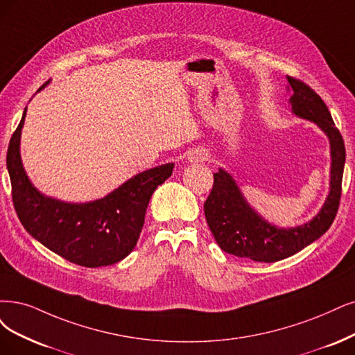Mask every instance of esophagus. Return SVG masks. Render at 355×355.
<instances>
[{"label":"esophagus","instance_id":"esophagus-1","mask_svg":"<svg viewBox=\"0 0 355 355\" xmlns=\"http://www.w3.org/2000/svg\"><path fill=\"white\" fill-rule=\"evenodd\" d=\"M189 159L193 162V161H205L207 159V153L205 150H196L190 155Z\"/></svg>","mask_w":355,"mask_h":355}]
</instances>
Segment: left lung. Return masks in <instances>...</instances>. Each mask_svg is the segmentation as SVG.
<instances>
[{
  "instance_id": "left-lung-1",
  "label": "left lung",
  "mask_w": 355,
  "mask_h": 355,
  "mask_svg": "<svg viewBox=\"0 0 355 355\" xmlns=\"http://www.w3.org/2000/svg\"><path fill=\"white\" fill-rule=\"evenodd\" d=\"M288 83L293 90L290 98L293 112L300 118L316 123L329 137L332 157L331 191L320 212L307 224L295 228L275 227L253 211L234 178L224 169L214 174V187L205 202L207 225L222 250L265 263L290 257L322 237L336 216L343 191L345 144L329 110L316 92L304 82L288 76Z\"/></svg>"
}]
</instances>
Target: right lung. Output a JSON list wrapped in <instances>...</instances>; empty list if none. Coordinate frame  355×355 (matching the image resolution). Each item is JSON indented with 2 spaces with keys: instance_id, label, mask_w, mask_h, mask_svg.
<instances>
[{
  "instance_id": "add662e5",
  "label": "right lung",
  "mask_w": 355,
  "mask_h": 355,
  "mask_svg": "<svg viewBox=\"0 0 355 355\" xmlns=\"http://www.w3.org/2000/svg\"><path fill=\"white\" fill-rule=\"evenodd\" d=\"M24 116L26 108L7 150L12 203L24 230L51 252L85 268L108 266L127 257L137 244L153 191L173 174L174 164L143 171L99 200L51 199L33 187L21 165Z\"/></svg>"
}]
</instances>
